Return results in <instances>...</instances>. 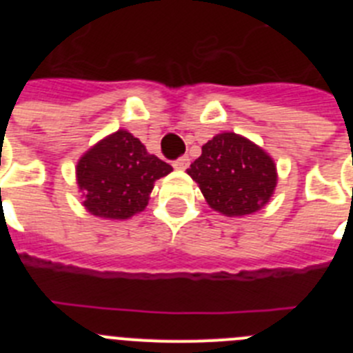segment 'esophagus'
Masks as SVG:
<instances>
[{
    "label": "esophagus",
    "mask_w": 353,
    "mask_h": 353,
    "mask_svg": "<svg viewBox=\"0 0 353 353\" xmlns=\"http://www.w3.org/2000/svg\"><path fill=\"white\" fill-rule=\"evenodd\" d=\"M173 168L180 171L187 170V168H189V157H180L176 159V161H173Z\"/></svg>",
    "instance_id": "34e87169"
}]
</instances>
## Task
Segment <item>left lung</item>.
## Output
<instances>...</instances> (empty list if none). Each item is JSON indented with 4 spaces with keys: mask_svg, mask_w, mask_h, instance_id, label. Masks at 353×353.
Returning <instances> with one entry per match:
<instances>
[{
    "mask_svg": "<svg viewBox=\"0 0 353 353\" xmlns=\"http://www.w3.org/2000/svg\"><path fill=\"white\" fill-rule=\"evenodd\" d=\"M212 210L244 217L269 203L277 185L274 159L235 132L215 134L187 170Z\"/></svg>",
    "mask_w": 353,
    "mask_h": 353,
    "instance_id": "left-lung-1",
    "label": "left lung"
}]
</instances>
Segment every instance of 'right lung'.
I'll use <instances>...</instances> for the list:
<instances>
[{
  "label": "right lung",
  "instance_id": "right-lung-1",
  "mask_svg": "<svg viewBox=\"0 0 353 353\" xmlns=\"http://www.w3.org/2000/svg\"><path fill=\"white\" fill-rule=\"evenodd\" d=\"M173 171L125 129L97 141L77 161L83 207L95 217L130 219L146 208L155 182Z\"/></svg>",
  "mask_w": 353,
  "mask_h": 353
}]
</instances>
